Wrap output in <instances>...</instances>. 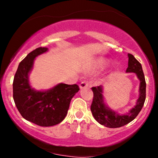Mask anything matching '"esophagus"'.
<instances>
[{"mask_svg":"<svg viewBox=\"0 0 158 158\" xmlns=\"http://www.w3.org/2000/svg\"><path fill=\"white\" fill-rule=\"evenodd\" d=\"M88 81H81L80 83V85H79V88H80V89H83V88H88Z\"/></svg>","mask_w":158,"mask_h":158,"instance_id":"esophagus-1","label":"esophagus"}]
</instances>
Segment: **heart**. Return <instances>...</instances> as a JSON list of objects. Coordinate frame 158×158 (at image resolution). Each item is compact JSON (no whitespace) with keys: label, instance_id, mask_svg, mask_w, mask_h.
<instances>
[{"label":"heart","instance_id":"b5f03b06","mask_svg":"<svg viewBox=\"0 0 158 158\" xmlns=\"http://www.w3.org/2000/svg\"><path fill=\"white\" fill-rule=\"evenodd\" d=\"M108 61L105 58H99L92 61L89 65L90 70H99L106 67L108 64Z\"/></svg>","mask_w":158,"mask_h":158}]
</instances>
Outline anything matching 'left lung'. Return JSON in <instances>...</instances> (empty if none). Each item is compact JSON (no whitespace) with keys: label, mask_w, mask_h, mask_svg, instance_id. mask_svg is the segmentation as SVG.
I'll use <instances>...</instances> for the list:
<instances>
[{"label":"left lung","mask_w":158,"mask_h":158,"mask_svg":"<svg viewBox=\"0 0 158 158\" xmlns=\"http://www.w3.org/2000/svg\"><path fill=\"white\" fill-rule=\"evenodd\" d=\"M128 64L126 73H136L139 80V97L135 106L129 111L124 114H119L114 110H111L105 103L102 85L92 88L94 93L93 102L90 106L92 114L94 119L99 124L108 128H119L131 122L138 115L146 100V84L142 66L133 55L128 53Z\"/></svg>","instance_id":"8db88e82"}]
</instances>
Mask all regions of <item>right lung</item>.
I'll use <instances>...</instances> for the list:
<instances>
[{
  "label": "right lung",
  "instance_id": "obj_1",
  "mask_svg": "<svg viewBox=\"0 0 158 158\" xmlns=\"http://www.w3.org/2000/svg\"><path fill=\"white\" fill-rule=\"evenodd\" d=\"M48 50L36 48L20 62L13 80V99L18 110L27 120L40 126L59 124L68 114L71 99L79 90L77 85L59 83L47 90L32 88L29 73L35 57Z\"/></svg>",
  "mask_w": 158,
  "mask_h": 158
}]
</instances>
